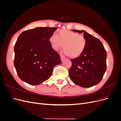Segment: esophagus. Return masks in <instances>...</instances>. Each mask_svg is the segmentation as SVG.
Listing matches in <instances>:
<instances>
[{
    "instance_id": "obj_1",
    "label": "esophagus",
    "mask_w": 121,
    "mask_h": 121,
    "mask_svg": "<svg viewBox=\"0 0 121 121\" xmlns=\"http://www.w3.org/2000/svg\"><path fill=\"white\" fill-rule=\"evenodd\" d=\"M65 59V57L63 56H60V60L61 61H63Z\"/></svg>"
}]
</instances>
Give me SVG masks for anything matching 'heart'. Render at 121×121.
<instances>
[{"instance_id": "1", "label": "heart", "mask_w": 121, "mask_h": 121, "mask_svg": "<svg viewBox=\"0 0 121 121\" xmlns=\"http://www.w3.org/2000/svg\"><path fill=\"white\" fill-rule=\"evenodd\" d=\"M49 41L52 48L57 50L63 46L65 53L69 57L75 58L83 53L86 46V40L83 35L67 30L61 29L58 32V36L52 34Z\"/></svg>"}]
</instances>
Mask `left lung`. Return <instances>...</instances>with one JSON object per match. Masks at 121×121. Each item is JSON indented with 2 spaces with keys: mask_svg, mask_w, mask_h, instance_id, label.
Here are the masks:
<instances>
[{
  "mask_svg": "<svg viewBox=\"0 0 121 121\" xmlns=\"http://www.w3.org/2000/svg\"><path fill=\"white\" fill-rule=\"evenodd\" d=\"M72 31L83 33L87 43L81 56L71 60L69 78L76 85L84 88L92 87L101 81L107 69V52L98 38L84 31Z\"/></svg>",
  "mask_w": 121,
  "mask_h": 121,
  "instance_id": "8db88e82",
  "label": "left lung"
}]
</instances>
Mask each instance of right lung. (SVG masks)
Listing matches in <instances>:
<instances>
[{"instance_id":"add662e5","label":"right lung","mask_w":121,"mask_h":121,"mask_svg":"<svg viewBox=\"0 0 121 121\" xmlns=\"http://www.w3.org/2000/svg\"><path fill=\"white\" fill-rule=\"evenodd\" d=\"M56 28L37 27L24 31L14 47V65L23 81L37 85L48 79L55 65L61 63L60 56L49 41Z\"/></svg>"}]
</instances>
